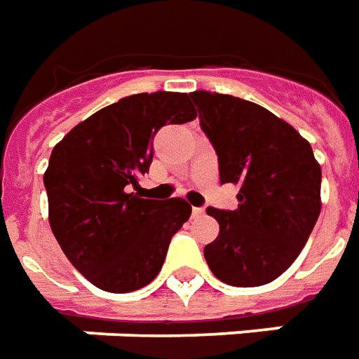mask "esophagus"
I'll return each instance as SVG.
<instances>
[{"instance_id": "34e87169", "label": "esophagus", "mask_w": 359, "mask_h": 359, "mask_svg": "<svg viewBox=\"0 0 359 359\" xmlns=\"http://www.w3.org/2000/svg\"><path fill=\"white\" fill-rule=\"evenodd\" d=\"M203 213H205L203 208H192V215H194V217H202Z\"/></svg>"}]
</instances>
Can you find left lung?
Masks as SVG:
<instances>
[{
    "instance_id": "8db88e82",
    "label": "left lung",
    "mask_w": 359,
    "mask_h": 359,
    "mask_svg": "<svg viewBox=\"0 0 359 359\" xmlns=\"http://www.w3.org/2000/svg\"><path fill=\"white\" fill-rule=\"evenodd\" d=\"M200 126L219 159L221 184H238V208H208L219 236L203 248L226 285L262 286L306 246L321 211V167L292 126L257 103L192 92Z\"/></svg>"
}]
</instances>
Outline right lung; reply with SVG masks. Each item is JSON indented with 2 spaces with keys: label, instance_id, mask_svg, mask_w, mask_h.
Here are the masks:
<instances>
[{
  "label": "right lung",
  "instance_id": "right-lung-1",
  "mask_svg": "<svg viewBox=\"0 0 359 359\" xmlns=\"http://www.w3.org/2000/svg\"><path fill=\"white\" fill-rule=\"evenodd\" d=\"M190 95L134 94L76 125L53 148L43 187L50 225L74 269L105 292H133L161 271L172 234L192 208L136 190L165 125L194 121Z\"/></svg>",
  "mask_w": 359,
  "mask_h": 359
}]
</instances>
